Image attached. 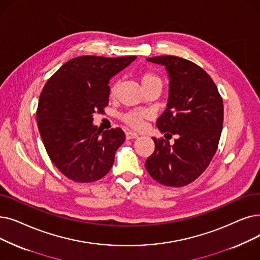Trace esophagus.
<instances>
[{
	"label": "esophagus",
	"instance_id": "34e87169",
	"mask_svg": "<svg viewBox=\"0 0 260 260\" xmlns=\"http://www.w3.org/2000/svg\"><path fill=\"white\" fill-rule=\"evenodd\" d=\"M125 136H126V139H136V138H138V134H136V133H134V132H126V134H125Z\"/></svg>",
	"mask_w": 260,
	"mask_h": 260
}]
</instances>
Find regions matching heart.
I'll use <instances>...</instances> for the list:
<instances>
[{"mask_svg": "<svg viewBox=\"0 0 260 260\" xmlns=\"http://www.w3.org/2000/svg\"><path fill=\"white\" fill-rule=\"evenodd\" d=\"M140 82L143 88H146L152 84L161 83V80L159 78V76L156 75L155 73L145 71L140 74ZM117 91H118V83L112 82L109 87V95L115 96L117 94ZM146 117H148V112H145L143 110H129L125 112L124 115H122V121L124 123H126L128 126L138 129L143 126V122Z\"/></svg>", "mask_w": 260, "mask_h": 260, "instance_id": "obj_1", "label": "heart"}]
</instances>
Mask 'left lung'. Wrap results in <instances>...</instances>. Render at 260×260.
Masks as SVG:
<instances>
[{"mask_svg": "<svg viewBox=\"0 0 260 260\" xmlns=\"http://www.w3.org/2000/svg\"><path fill=\"white\" fill-rule=\"evenodd\" d=\"M146 60L165 66L170 82L167 108L156 122L166 139L153 137L155 150L145 168L156 182L183 187L206 170L217 152L223 100L211 77L194 62L171 55Z\"/></svg>", "mask_w": 260, "mask_h": 260, "instance_id": "8db88e82", "label": "left lung"}]
</instances>
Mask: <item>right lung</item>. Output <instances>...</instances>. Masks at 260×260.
I'll return each instance as SVG.
<instances>
[{"mask_svg":"<svg viewBox=\"0 0 260 260\" xmlns=\"http://www.w3.org/2000/svg\"><path fill=\"white\" fill-rule=\"evenodd\" d=\"M136 58L80 56L44 85L36 112L40 136L52 162L74 182H95L114 165L125 134L120 127L102 133L92 124L93 115L108 105L110 77Z\"/></svg>","mask_w":260,"mask_h":260,"instance_id":"add662e5","label":"right lung"}]
</instances>
